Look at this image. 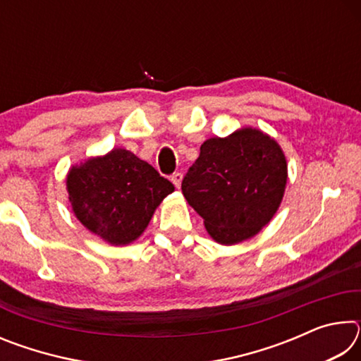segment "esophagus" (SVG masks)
Masks as SVG:
<instances>
[{
    "label": "esophagus",
    "mask_w": 361,
    "mask_h": 361,
    "mask_svg": "<svg viewBox=\"0 0 361 361\" xmlns=\"http://www.w3.org/2000/svg\"><path fill=\"white\" fill-rule=\"evenodd\" d=\"M170 180H172L175 188H180L181 186V180H183V175L180 172H175L172 176H170Z\"/></svg>",
    "instance_id": "1"
}]
</instances>
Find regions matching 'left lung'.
I'll list each match as a JSON object with an SVG mask.
<instances>
[{
    "mask_svg": "<svg viewBox=\"0 0 361 361\" xmlns=\"http://www.w3.org/2000/svg\"><path fill=\"white\" fill-rule=\"evenodd\" d=\"M288 167L276 140L252 127L209 138L181 183L188 204L223 245L252 239L283 199Z\"/></svg>",
    "mask_w": 361,
    "mask_h": 361,
    "instance_id": "1",
    "label": "left lung"
}]
</instances>
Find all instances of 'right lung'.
Returning <instances> with one entry per match:
<instances>
[{"mask_svg": "<svg viewBox=\"0 0 361 361\" xmlns=\"http://www.w3.org/2000/svg\"><path fill=\"white\" fill-rule=\"evenodd\" d=\"M66 191L84 228L111 245H127L143 234L159 204L175 188L133 152L114 148L71 167Z\"/></svg>", "mask_w": 361, "mask_h": 361, "instance_id": "1", "label": "right lung"}]
</instances>
